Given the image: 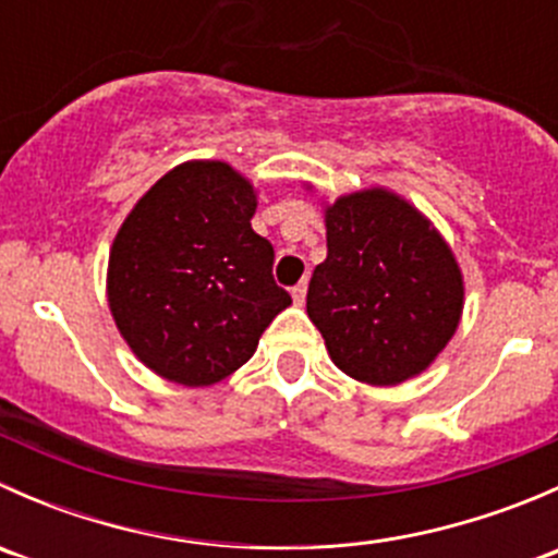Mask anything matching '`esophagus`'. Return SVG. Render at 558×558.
<instances>
[{"label":"esophagus","instance_id":"esophagus-1","mask_svg":"<svg viewBox=\"0 0 558 558\" xmlns=\"http://www.w3.org/2000/svg\"><path fill=\"white\" fill-rule=\"evenodd\" d=\"M291 296H294L296 305H305V296H307V283L302 280V283H296L294 289H291Z\"/></svg>","mask_w":558,"mask_h":558}]
</instances>
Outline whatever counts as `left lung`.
Returning a JSON list of instances; mask_svg holds the SVG:
<instances>
[{
    "label": "left lung",
    "mask_w": 558,
    "mask_h": 558,
    "mask_svg": "<svg viewBox=\"0 0 558 558\" xmlns=\"http://www.w3.org/2000/svg\"><path fill=\"white\" fill-rule=\"evenodd\" d=\"M461 307L451 247L410 202L367 189L326 207V258L313 269L307 315L342 373L369 386L424 373Z\"/></svg>",
    "instance_id": "1"
}]
</instances>
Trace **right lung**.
<instances>
[{
    "mask_svg": "<svg viewBox=\"0 0 558 558\" xmlns=\"http://www.w3.org/2000/svg\"><path fill=\"white\" fill-rule=\"evenodd\" d=\"M256 191L223 161H185L118 229L107 302L134 356L180 386H213L253 356L291 305L275 251L251 229Z\"/></svg>",
    "mask_w": 558,
    "mask_h": 558,
    "instance_id": "1",
    "label": "right lung"
}]
</instances>
